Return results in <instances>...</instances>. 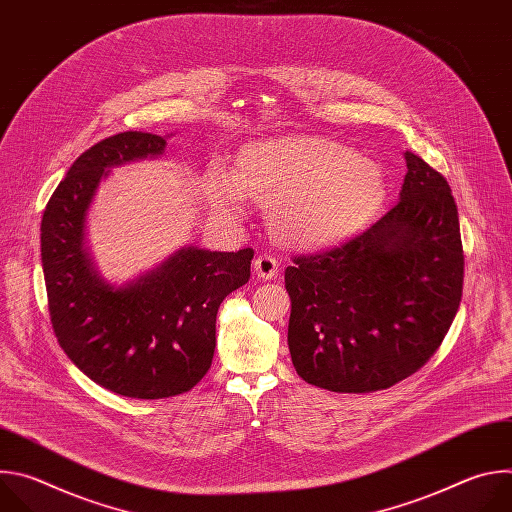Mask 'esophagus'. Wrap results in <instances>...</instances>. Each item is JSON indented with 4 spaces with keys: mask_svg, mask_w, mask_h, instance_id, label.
I'll use <instances>...</instances> for the list:
<instances>
[{
    "mask_svg": "<svg viewBox=\"0 0 512 512\" xmlns=\"http://www.w3.org/2000/svg\"><path fill=\"white\" fill-rule=\"evenodd\" d=\"M253 267H255V273H257L261 279H273V277L277 275V267H279V263H277V259H275V257L261 253V255H257V257H255Z\"/></svg>",
    "mask_w": 512,
    "mask_h": 512,
    "instance_id": "esophagus-1",
    "label": "esophagus"
}]
</instances>
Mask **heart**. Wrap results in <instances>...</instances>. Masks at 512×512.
<instances>
[{
  "label": "heart",
  "instance_id": "obj_1",
  "mask_svg": "<svg viewBox=\"0 0 512 512\" xmlns=\"http://www.w3.org/2000/svg\"><path fill=\"white\" fill-rule=\"evenodd\" d=\"M383 168L350 145L308 133L251 141L237 152L231 174H210L208 204L235 214L249 198L269 206L271 235L285 247L320 251L371 225L387 202Z\"/></svg>",
  "mask_w": 512,
  "mask_h": 512
}]
</instances>
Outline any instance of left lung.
<instances>
[{"label":"left lung","instance_id":"left-lung-1","mask_svg":"<svg viewBox=\"0 0 512 512\" xmlns=\"http://www.w3.org/2000/svg\"><path fill=\"white\" fill-rule=\"evenodd\" d=\"M399 202L375 225L285 269L287 344L298 375L334 393H371L417 373L462 300L464 249L446 178L405 152Z\"/></svg>","mask_w":512,"mask_h":512}]
</instances>
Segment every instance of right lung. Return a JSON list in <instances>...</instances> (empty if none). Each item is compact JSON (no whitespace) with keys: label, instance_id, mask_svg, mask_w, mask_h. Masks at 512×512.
Here are the masks:
<instances>
[{"label":"right lung","instance_id":"right-lung-1","mask_svg":"<svg viewBox=\"0 0 512 512\" xmlns=\"http://www.w3.org/2000/svg\"><path fill=\"white\" fill-rule=\"evenodd\" d=\"M166 139L123 131L89 148L50 196L40 227L52 330L103 389L131 399L190 391L208 373L216 312L251 277L253 249L188 247L127 287L105 283L85 249V216L107 168L160 156Z\"/></svg>","mask_w":512,"mask_h":512}]
</instances>
